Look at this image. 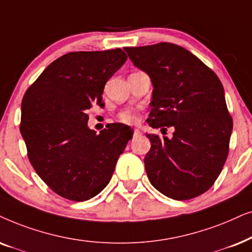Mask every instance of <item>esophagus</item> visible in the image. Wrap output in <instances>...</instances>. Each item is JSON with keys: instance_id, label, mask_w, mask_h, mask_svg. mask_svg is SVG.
<instances>
[{"instance_id": "34e87169", "label": "esophagus", "mask_w": 252, "mask_h": 252, "mask_svg": "<svg viewBox=\"0 0 252 252\" xmlns=\"http://www.w3.org/2000/svg\"><path fill=\"white\" fill-rule=\"evenodd\" d=\"M140 135V130L139 129H133V136L137 137Z\"/></svg>"}]
</instances>
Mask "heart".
I'll use <instances>...</instances> for the list:
<instances>
[{"instance_id": "heart-1", "label": "heart", "mask_w": 252, "mask_h": 252, "mask_svg": "<svg viewBox=\"0 0 252 252\" xmlns=\"http://www.w3.org/2000/svg\"><path fill=\"white\" fill-rule=\"evenodd\" d=\"M119 120L123 123L132 124L137 122V115L132 110H126V112L119 114Z\"/></svg>"}]
</instances>
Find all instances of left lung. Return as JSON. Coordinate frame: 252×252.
<instances>
[{
  "label": "left lung",
  "instance_id": "obj_1",
  "mask_svg": "<svg viewBox=\"0 0 252 252\" xmlns=\"http://www.w3.org/2000/svg\"><path fill=\"white\" fill-rule=\"evenodd\" d=\"M123 49L153 84L147 122L175 129L170 139L146 135L151 150L144 163L151 184L175 200L200 196L216 182L229 152L233 119L222 84L197 56L174 43Z\"/></svg>",
  "mask_w": 252,
  "mask_h": 252
}]
</instances>
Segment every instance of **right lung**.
<instances>
[{"mask_svg": "<svg viewBox=\"0 0 252 252\" xmlns=\"http://www.w3.org/2000/svg\"><path fill=\"white\" fill-rule=\"evenodd\" d=\"M122 49L72 52L43 70L22 101L21 133L30 162L59 196L84 202L109 183L117 159L132 137L130 126L89 129L86 112L103 107L110 77L126 61Z\"/></svg>", "mask_w": 252, "mask_h": 252, "instance_id": "add662e5", "label": "right lung"}]
</instances>
